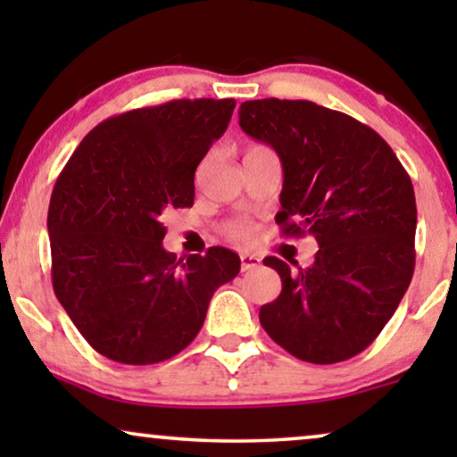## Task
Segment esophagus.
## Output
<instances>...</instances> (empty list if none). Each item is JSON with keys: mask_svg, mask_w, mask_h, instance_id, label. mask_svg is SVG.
<instances>
[{"mask_svg": "<svg viewBox=\"0 0 457 457\" xmlns=\"http://www.w3.org/2000/svg\"><path fill=\"white\" fill-rule=\"evenodd\" d=\"M260 266V258L255 253H241V270H253V268Z\"/></svg>", "mask_w": 457, "mask_h": 457, "instance_id": "obj_1", "label": "esophagus"}]
</instances>
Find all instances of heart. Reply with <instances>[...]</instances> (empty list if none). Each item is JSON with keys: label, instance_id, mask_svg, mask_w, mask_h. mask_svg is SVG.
<instances>
[{"label": "heart", "instance_id": "b5f03b06", "mask_svg": "<svg viewBox=\"0 0 457 457\" xmlns=\"http://www.w3.org/2000/svg\"><path fill=\"white\" fill-rule=\"evenodd\" d=\"M228 233H230V237H233V239H237V241H247V239H252V227H249V224H245V222H237V224H233V227L228 228Z\"/></svg>", "mask_w": 457, "mask_h": 457}]
</instances>
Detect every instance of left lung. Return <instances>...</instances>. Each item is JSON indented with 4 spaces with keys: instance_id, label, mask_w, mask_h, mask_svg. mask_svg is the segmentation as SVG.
Masks as SVG:
<instances>
[{
    "instance_id": "obj_1",
    "label": "left lung",
    "mask_w": 457,
    "mask_h": 457,
    "mask_svg": "<svg viewBox=\"0 0 457 457\" xmlns=\"http://www.w3.org/2000/svg\"><path fill=\"white\" fill-rule=\"evenodd\" d=\"M239 127L283 164V233H308L318 243L310 268L264 260L283 291L260 308L262 327L303 361L353 358L391 320L414 274L416 197L408 172L370 127L305 99L241 104Z\"/></svg>"
}]
</instances>
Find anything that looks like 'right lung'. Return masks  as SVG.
Instances as JSON below:
<instances>
[{
	"instance_id": "1",
	"label": "right lung",
	"mask_w": 457,
	"mask_h": 457,
	"mask_svg": "<svg viewBox=\"0 0 457 457\" xmlns=\"http://www.w3.org/2000/svg\"><path fill=\"white\" fill-rule=\"evenodd\" d=\"M235 99H174L124 112L80 141L47 212L52 280L85 341L120 364H158L189 345L241 260L227 247L166 252L162 214L191 208L195 168Z\"/></svg>"
}]
</instances>
